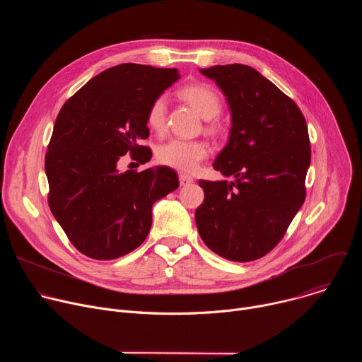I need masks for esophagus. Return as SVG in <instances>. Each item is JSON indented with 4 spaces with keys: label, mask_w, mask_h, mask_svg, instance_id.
<instances>
[{
    "label": "esophagus",
    "mask_w": 362,
    "mask_h": 362,
    "mask_svg": "<svg viewBox=\"0 0 362 362\" xmlns=\"http://www.w3.org/2000/svg\"><path fill=\"white\" fill-rule=\"evenodd\" d=\"M179 182H180V186H186V185H190L193 182V177L186 175V173H180L179 175Z\"/></svg>",
    "instance_id": "obj_1"
}]
</instances>
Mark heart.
I'll return each mask as SVG.
<instances>
[{"label": "heart", "instance_id": "1", "mask_svg": "<svg viewBox=\"0 0 362 362\" xmlns=\"http://www.w3.org/2000/svg\"><path fill=\"white\" fill-rule=\"evenodd\" d=\"M185 101L206 120L219 115L222 103L218 93L204 84H189L180 90ZM166 98L163 95L154 98L146 113V123L153 132H163L166 124ZM209 146L203 140L170 139L158 148V159L160 163L182 172L194 170L199 163L208 158Z\"/></svg>", "mask_w": 362, "mask_h": 362}]
</instances>
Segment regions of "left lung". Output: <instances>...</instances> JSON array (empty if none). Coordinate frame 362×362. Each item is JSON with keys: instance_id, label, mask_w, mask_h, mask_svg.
Instances as JSON below:
<instances>
[{"instance_id": "8db88e82", "label": "left lung", "mask_w": 362, "mask_h": 362, "mask_svg": "<svg viewBox=\"0 0 362 362\" xmlns=\"http://www.w3.org/2000/svg\"><path fill=\"white\" fill-rule=\"evenodd\" d=\"M226 97L230 130L214 169L233 180H199L194 219L204 245L225 259L250 262L271 252L305 200L311 147L295 103L243 64L200 69Z\"/></svg>"}]
</instances>
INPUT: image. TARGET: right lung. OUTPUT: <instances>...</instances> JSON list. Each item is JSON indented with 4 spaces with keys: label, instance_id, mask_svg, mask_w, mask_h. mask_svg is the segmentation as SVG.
Listing matches in <instances>:
<instances>
[{
    "label": "right lung",
    "instance_id": "right-lung-1",
    "mask_svg": "<svg viewBox=\"0 0 362 362\" xmlns=\"http://www.w3.org/2000/svg\"><path fill=\"white\" fill-rule=\"evenodd\" d=\"M179 78L177 69L119 64L88 80L62 107L45 154L48 204L70 242L98 261L140 246L154 202L179 187L173 169L120 172L126 153L141 165L151 150L146 113Z\"/></svg>",
    "mask_w": 362,
    "mask_h": 362
}]
</instances>
